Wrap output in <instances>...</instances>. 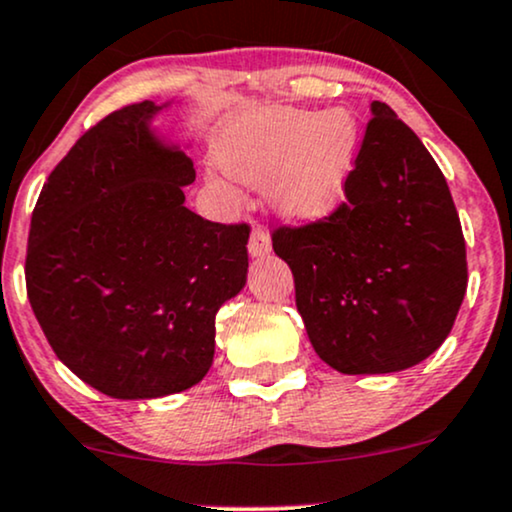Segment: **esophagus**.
<instances>
[{"mask_svg":"<svg viewBox=\"0 0 512 512\" xmlns=\"http://www.w3.org/2000/svg\"><path fill=\"white\" fill-rule=\"evenodd\" d=\"M269 250H272V240H269L267 231H264L262 226H255V231H252L250 243H248L250 257H264Z\"/></svg>","mask_w":512,"mask_h":512,"instance_id":"1","label":"esophagus"}]
</instances>
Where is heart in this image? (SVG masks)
Listing matches in <instances>:
<instances>
[{
	"instance_id": "obj_1",
	"label": "heart",
	"mask_w": 512,
	"mask_h": 512,
	"mask_svg": "<svg viewBox=\"0 0 512 512\" xmlns=\"http://www.w3.org/2000/svg\"><path fill=\"white\" fill-rule=\"evenodd\" d=\"M355 121L343 109L315 114L295 107H262L226 128L221 164L245 183L276 179V202L295 221L334 212L355 150Z\"/></svg>"
}]
</instances>
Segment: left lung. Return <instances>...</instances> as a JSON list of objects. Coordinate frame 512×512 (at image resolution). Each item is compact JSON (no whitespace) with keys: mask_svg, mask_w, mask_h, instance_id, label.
Wrapping results in <instances>:
<instances>
[{"mask_svg":"<svg viewBox=\"0 0 512 512\" xmlns=\"http://www.w3.org/2000/svg\"><path fill=\"white\" fill-rule=\"evenodd\" d=\"M343 190L329 217L272 236L312 348L341 374L420 365L451 334L467 288L446 178L389 104L372 102Z\"/></svg>","mask_w":512,"mask_h":512,"instance_id":"8db88e82","label":"left lung"}]
</instances>
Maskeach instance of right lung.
<instances>
[{
    "label": "right lung",
    "mask_w": 512,
    "mask_h": 512,
    "mask_svg": "<svg viewBox=\"0 0 512 512\" xmlns=\"http://www.w3.org/2000/svg\"><path fill=\"white\" fill-rule=\"evenodd\" d=\"M128 104L92 126L42 186L26 255L49 346L104 396L181 393L209 372L214 317L248 281V224L186 207L190 157Z\"/></svg>",
    "instance_id": "add662e5"
}]
</instances>
